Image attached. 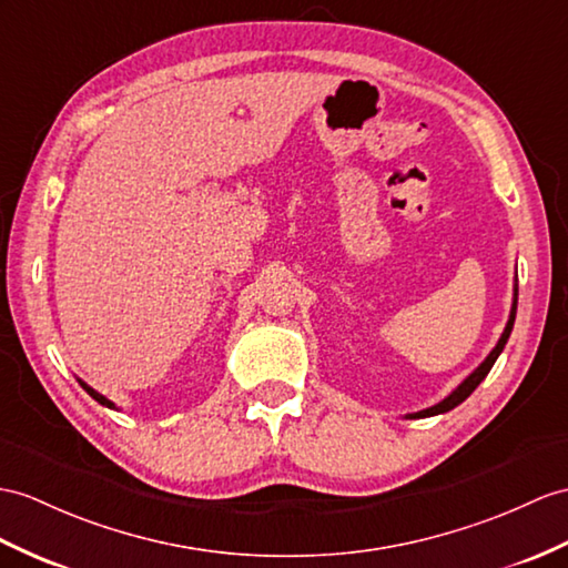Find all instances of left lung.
Returning <instances> with one entry per match:
<instances>
[{"label": "left lung", "instance_id": "left-lung-1", "mask_svg": "<svg viewBox=\"0 0 568 568\" xmlns=\"http://www.w3.org/2000/svg\"><path fill=\"white\" fill-rule=\"evenodd\" d=\"M516 308H518V284L514 286V306H510V315H508V323H506V329H504V335H501V339L496 342V347L491 349V354L484 358V362L469 373V376L458 385V388H455L446 399H440L438 405H434V407H428V409H422V412H417V414H407V419H419V417H434V414H444V412H450L453 407H458L460 403H465V399L475 393V388L477 385L487 378V373L491 371V366H494V362L496 358H499V354L504 352V347H506V342H508V337H510V329H514V323H516Z\"/></svg>", "mask_w": 568, "mask_h": 568}]
</instances>
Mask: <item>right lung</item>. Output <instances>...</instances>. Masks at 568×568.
Masks as SVG:
<instances>
[{"label": "right lung", "instance_id": "obj_1", "mask_svg": "<svg viewBox=\"0 0 568 568\" xmlns=\"http://www.w3.org/2000/svg\"><path fill=\"white\" fill-rule=\"evenodd\" d=\"M79 385H81V388H84L93 399H95V403H101V405H105V407H110V409H115V405L113 403H110V399L108 397H103L101 393H95L93 388H89V385L84 383V381H79Z\"/></svg>", "mask_w": 568, "mask_h": 568}]
</instances>
